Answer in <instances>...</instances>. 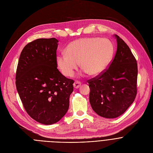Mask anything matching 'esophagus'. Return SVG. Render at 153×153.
<instances>
[{"label":"esophagus","mask_w":153,"mask_h":153,"mask_svg":"<svg viewBox=\"0 0 153 153\" xmlns=\"http://www.w3.org/2000/svg\"><path fill=\"white\" fill-rule=\"evenodd\" d=\"M73 86H74V88H79V87L81 86V82H78V81H76L74 84H73Z\"/></svg>","instance_id":"obj_1"}]
</instances>
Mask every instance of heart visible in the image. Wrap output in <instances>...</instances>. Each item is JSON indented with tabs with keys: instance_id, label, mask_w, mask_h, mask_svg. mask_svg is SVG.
<instances>
[{
	"instance_id": "1",
	"label": "heart",
	"mask_w": 153,
	"mask_h": 153,
	"mask_svg": "<svg viewBox=\"0 0 153 153\" xmlns=\"http://www.w3.org/2000/svg\"><path fill=\"white\" fill-rule=\"evenodd\" d=\"M114 46L107 39L84 37L71 42L65 52L56 56L57 67L63 75L72 76L80 66L85 73L97 76L108 67L113 56Z\"/></svg>"
}]
</instances>
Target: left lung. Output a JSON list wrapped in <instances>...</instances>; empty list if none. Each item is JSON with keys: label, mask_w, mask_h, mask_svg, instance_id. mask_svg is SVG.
Segmentation results:
<instances>
[{"label": "left lung", "mask_w": 153, "mask_h": 153, "mask_svg": "<svg viewBox=\"0 0 153 153\" xmlns=\"http://www.w3.org/2000/svg\"><path fill=\"white\" fill-rule=\"evenodd\" d=\"M115 37L117 51L109 67L88 80L93 110L108 119L123 114L137 95V61L126 43L117 35Z\"/></svg>", "instance_id": "obj_1"}]
</instances>
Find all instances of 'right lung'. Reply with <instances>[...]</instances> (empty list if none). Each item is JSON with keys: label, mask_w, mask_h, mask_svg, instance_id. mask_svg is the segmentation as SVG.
<instances>
[{"label": "right lung", "mask_w": 153, "mask_h": 153, "mask_svg": "<svg viewBox=\"0 0 153 153\" xmlns=\"http://www.w3.org/2000/svg\"><path fill=\"white\" fill-rule=\"evenodd\" d=\"M55 38L38 39L21 52L16 74V89L28 114L36 121L51 125L67 113L74 80L57 68Z\"/></svg>", "instance_id": "1"}]
</instances>
